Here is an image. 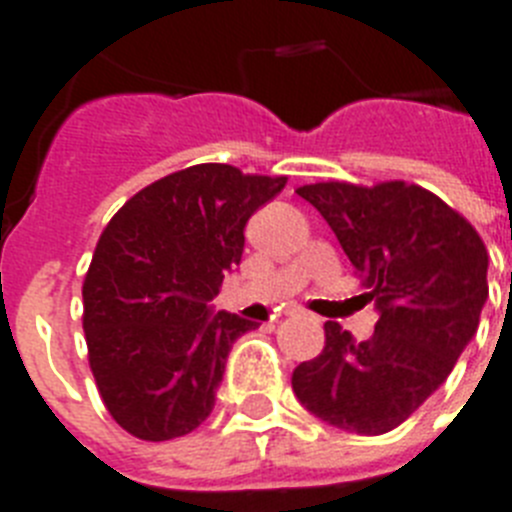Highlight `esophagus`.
Returning a JSON list of instances; mask_svg holds the SVG:
<instances>
[{
  "mask_svg": "<svg viewBox=\"0 0 512 512\" xmlns=\"http://www.w3.org/2000/svg\"><path fill=\"white\" fill-rule=\"evenodd\" d=\"M297 312H300V307L292 305V307H287V310H284V315H297Z\"/></svg>",
  "mask_w": 512,
  "mask_h": 512,
  "instance_id": "1",
  "label": "esophagus"
}]
</instances>
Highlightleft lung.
<instances>
[{"instance_id":"left-lung-1","label":"left lung","mask_w":512,"mask_h":512,"mask_svg":"<svg viewBox=\"0 0 512 512\" xmlns=\"http://www.w3.org/2000/svg\"><path fill=\"white\" fill-rule=\"evenodd\" d=\"M354 264L379 310L369 341L325 323V346L292 372L297 400L328 425L379 436L408 420L454 369L487 300V248L467 217L408 182L297 189Z\"/></svg>"}]
</instances>
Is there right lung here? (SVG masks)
<instances>
[{"label": "right lung", "instance_id": "right-lung-1", "mask_svg": "<svg viewBox=\"0 0 512 512\" xmlns=\"http://www.w3.org/2000/svg\"><path fill=\"white\" fill-rule=\"evenodd\" d=\"M284 184L189 166L133 194L102 230L81 320L99 397L130 436L171 441L212 413L230 346L256 323L207 302L241 264L248 217Z\"/></svg>", "mask_w": 512, "mask_h": 512}]
</instances>
